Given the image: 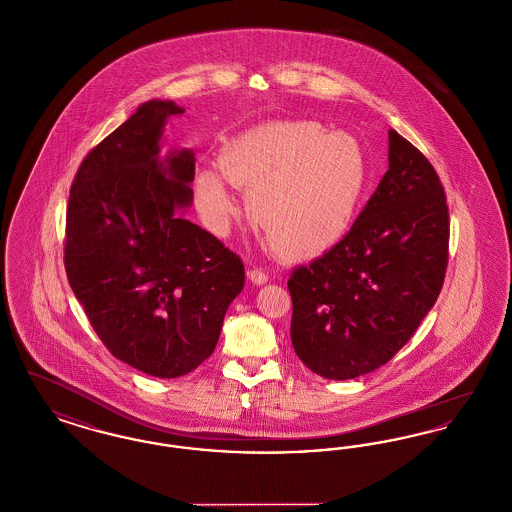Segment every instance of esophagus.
<instances>
[{
    "mask_svg": "<svg viewBox=\"0 0 512 512\" xmlns=\"http://www.w3.org/2000/svg\"><path fill=\"white\" fill-rule=\"evenodd\" d=\"M248 279H250L254 285H264V283H267L269 275H267V271H264L262 267H252V269L248 271Z\"/></svg>",
    "mask_w": 512,
    "mask_h": 512,
    "instance_id": "34e87169",
    "label": "esophagus"
}]
</instances>
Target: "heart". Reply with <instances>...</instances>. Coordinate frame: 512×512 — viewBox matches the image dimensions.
I'll use <instances>...</instances> for the list:
<instances>
[{
  "label": "heart",
  "instance_id": "heart-1",
  "mask_svg": "<svg viewBox=\"0 0 512 512\" xmlns=\"http://www.w3.org/2000/svg\"><path fill=\"white\" fill-rule=\"evenodd\" d=\"M225 179L248 189L246 214L269 248L289 260L310 258L342 239L367 183V156L354 135L313 120L267 122L223 147ZM204 220L222 229L233 212L223 179L197 178Z\"/></svg>",
  "mask_w": 512,
  "mask_h": 512
}]
</instances>
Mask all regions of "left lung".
Here are the masks:
<instances>
[{"label":"left lung","mask_w":512,"mask_h":512,"mask_svg":"<svg viewBox=\"0 0 512 512\" xmlns=\"http://www.w3.org/2000/svg\"><path fill=\"white\" fill-rule=\"evenodd\" d=\"M388 170L340 243L290 273V340L321 377L348 380L388 363L444 287L449 208L428 158L396 130Z\"/></svg>","instance_id":"1"}]
</instances>
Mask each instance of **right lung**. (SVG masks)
Wrapping results in <instances>:
<instances>
[{"mask_svg":"<svg viewBox=\"0 0 512 512\" xmlns=\"http://www.w3.org/2000/svg\"><path fill=\"white\" fill-rule=\"evenodd\" d=\"M172 101L143 103L82 160L67 206L65 269L112 356L151 377H183L212 356L245 285L241 256L179 216L195 158H162Z\"/></svg>","mask_w":512,"mask_h":512,"instance_id":"add662e5","label":"right lung"}]
</instances>
